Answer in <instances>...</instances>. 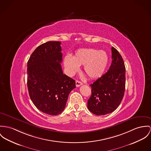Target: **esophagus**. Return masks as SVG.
Returning a JSON list of instances; mask_svg holds the SVG:
<instances>
[{"label": "esophagus", "mask_w": 151, "mask_h": 151, "mask_svg": "<svg viewBox=\"0 0 151 151\" xmlns=\"http://www.w3.org/2000/svg\"><path fill=\"white\" fill-rule=\"evenodd\" d=\"M81 85H83V83H81V81H76V86L77 87H80Z\"/></svg>", "instance_id": "1"}]
</instances>
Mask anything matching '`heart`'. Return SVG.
<instances>
[{
    "label": "heart",
    "mask_w": 151,
    "mask_h": 151,
    "mask_svg": "<svg viewBox=\"0 0 151 151\" xmlns=\"http://www.w3.org/2000/svg\"><path fill=\"white\" fill-rule=\"evenodd\" d=\"M108 56L104 50L93 48L78 49L73 57L66 55L63 60L64 67L69 74H73L83 65L84 73L91 79L102 76L108 63Z\"/></svg>",
    "instance_id": "b5f03b06"
}]
</instances>
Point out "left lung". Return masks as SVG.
<instances>
[{"instance_id":"obj_1","label":"left lung","mask_w":151,"mask_h":151,"mask_svg":"<svg viewBox=\"0 0 151 151\" xmlns=\"http://www.w3.org/2000/svg\"><path fill=\"white\" fill-rule=\"evenodd\" d=\"M112 62L107 72L93 84L88 110L96 116L112 113L121 104L125 90V67L120 53L111 47Z\"/></svg>"}]
</instances>
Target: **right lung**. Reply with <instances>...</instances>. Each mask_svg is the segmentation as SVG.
Listing matches in <instances>:
<instances>
[{
	"instance_id": "right-lung-1",
	"label": "right lung",
	"mask_w": 151,
	"mask_h": 151,
	"mask_svg": "<svg viewBox=\"0 0 151 151\" xmlns=\"http://www.w3.org/2000/svg\"><path fill=\"white\" fill-rule=\"evenodd\" d=\"M61 42L48 41L37 47L27 62V84L30 98L41 111L50 116L65 107L75 81L64 74Z\"/></svg>"
}]
</instances>
